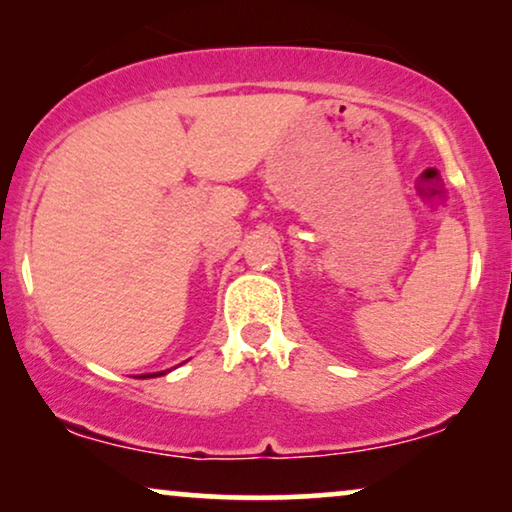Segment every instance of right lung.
I'll list each match as a JSON object with an SVG mask.
<instances>
[{"label": "right lung", "instance_id": "right-lung-1", "mask_svg": "<svg viewBox=\"0 0 512 512\" xmlns=\"http://www.w3.org/2000/svg\"><path fill=\"white\" fill-rule=\"evenodd\" d=\"M161 374H166V372H156V374H147V377H161Z\"/></svg>", "mask_w": 512, "mask_h": 512}]
</instances>
